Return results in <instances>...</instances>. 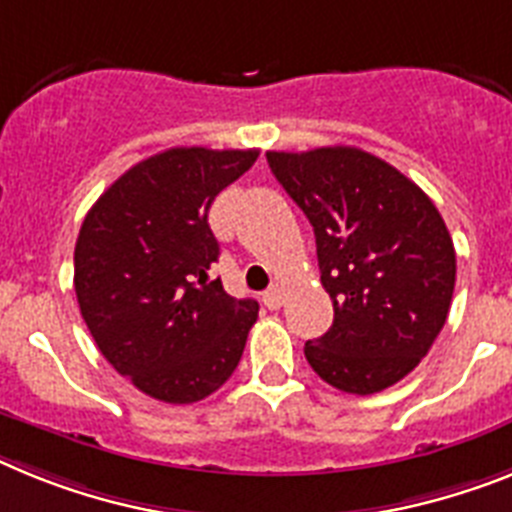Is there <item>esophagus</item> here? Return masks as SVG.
I'll return each mask as SVG.
<instances>
[{
    "label": "esophagus",
    "instance_id": "1",
    "mask_svg": "<svg viewBox=\"0 0 512 512\" xmlns=\"http://www.w3.org/2000/svg\"><path fill=\"white\" fill-rule=\"evenodd\" d=\"M263 302H265V307H268V309H281V304H283V289H281V286H273V289L265 291Z\"/></svg>",
    "mask_w": 512,
    "mask_h": 512
}]
</instances>
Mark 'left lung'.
<instances>
[{"mask_svg": "<svg viewBox=\"0 0 512 512\" xmlns=\"http://www.w3.org/2000/svg\"><path fill=\"white\" fill-rule=\"evenodd\" d=\"M268 166L315 229L333 325L304 343L309 367L354 395L409 375L448 320L455 249L440 210L409 176L349 145L268 150Z\"/></svg>", "mask_w": 512, "mask_h": 512, "instance_id": "left-lung-1", "label": "left lung"}]
</instances>
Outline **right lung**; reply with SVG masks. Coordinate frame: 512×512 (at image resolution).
<instances>
[{"instance_id":"obj_1","label":"right lung","mask_w":512,"mask_h":512,"mask_svg":"<svg viewBox=\"0 0 512 512\" xmlns=\"http://www.w3.org/2000/svg\"><path fill=\"white\" fill-rule=\"evenodd\" d=\"M257 150L171 148L135 163L88 210L75 244V294L119 375L163 403L216 393L242 359L260 304L210 278V203Z\"/></svg>"}]
</instances>
